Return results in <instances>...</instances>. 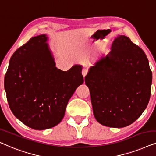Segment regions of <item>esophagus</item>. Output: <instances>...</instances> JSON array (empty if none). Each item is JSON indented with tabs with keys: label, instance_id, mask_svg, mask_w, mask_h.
<instances>
[{
	"label": "esophagus",
	"instance_id": "34e87169",
	"mask_svg": "<svg viewBox=\"0 0 156 156\" xmlns=\"http://www.w3.org/2000/svg\"><path fill=\"white\" fill-rule=\"evenodd\" d=\"M87 73H88V70H87V69H83L82 70V75L83 76V77H85V76L87 74Z\"/></svg>",
	"mask_w": 156,
	"mask_h": 156
}]
</instances>
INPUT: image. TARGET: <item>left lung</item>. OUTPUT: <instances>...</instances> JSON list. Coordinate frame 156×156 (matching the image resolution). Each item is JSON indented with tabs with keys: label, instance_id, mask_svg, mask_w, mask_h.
Returning <instances> with one entry per match:
<instances>
[{
	"label": "left lung",
	"instance_id": "obj_1",
	"mask_svg": "<svg viewBox=\"0 0 156 156\" xmlns=\"http://www.w3.org/2000/svg\"><path fill=\"white\" fill-rule=\"evenodd\" d=\"M93 114L104 126L122 128L134 122L151 97L152 71L141 47L124 35L114 40L85 77Z\"/></svg>",
	"mask_w": 156,
	"mask_h": 156
}]
</instances>
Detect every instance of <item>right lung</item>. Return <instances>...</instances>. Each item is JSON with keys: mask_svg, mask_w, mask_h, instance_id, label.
<instances>
[{"mask_svg": "<svg viewBox=\"0 0 156 156\" xmlns=\"http://www.w3.org/2000/svg\"><path fill=\"white\" fill-rule=\"evenodd\" d=\"M45 34L32 37L10 58L4 85L12 112L35 130L55 126L68 102L83 83L82 66L67 71L55 66Z\"/></svg>", "mask_w": 156, "mask_h": 156, "instance_id": "add662e5", "label": "right lung"}]
</instances>
